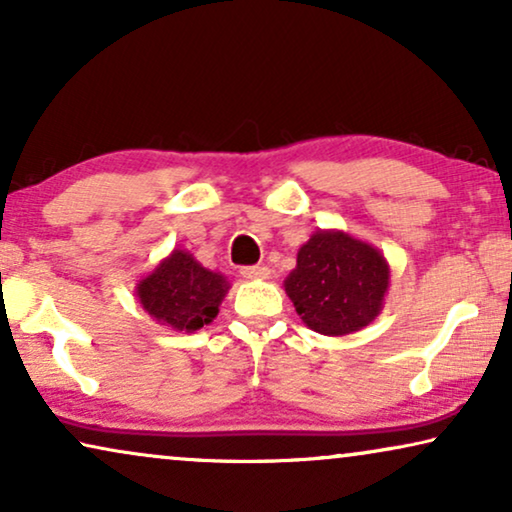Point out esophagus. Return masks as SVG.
I'll list each match as a JSON object with an SVG mask.
<instances>
[{"label":"esophagus","instance_id":"esophagus-1","mask_svg":"<svg viewBox=\"0 0 512 512\" xmlns=\"http://www.w3.org/2000/svg\"><path fill=\"white\" fill-rule=\"evenodd\" d=\"M240 275L247 279H268L270 268H265V265H244V268L240 270Z\"/></svg>","mask_w":512,"mask_h":512}]
</instances>
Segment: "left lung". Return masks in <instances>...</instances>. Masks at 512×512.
<instances>
[{
    "label": "left lung",
    "instance_id": "left-lung-1",
    "mask_svg": "<svg viewBox=\"0 0 512 512\" xmlns=\"http://www.w3.org/2000/svg\"><path fill=\"white\" fill-rule=\"evenodd\" d=\"M284 286L312 331L347 335L380 314L389 265L366 242L345 233H317L300 247L296 270Z\"/></svg>",
    "mask_w": 512,
    "mask_h": 512
}]
</instances>
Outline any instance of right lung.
<instances>
[{
	"label": "right lung",
	"mask_w": 512,
	"mask_h": 512,
	"mask_svg": "<svg viewBox=\"0 0 512 512\" xmlns=\"http://www.w3.org/2000/svg\"><path fill=\"white\" fill-rule=\"evenodd\" d=\"M226 291V279L202 268L186 251H174L137 286L139 303L151 317L186 333L216 317Z\"/></svg>",
	"instance_id": "1"
}]
</instances>
